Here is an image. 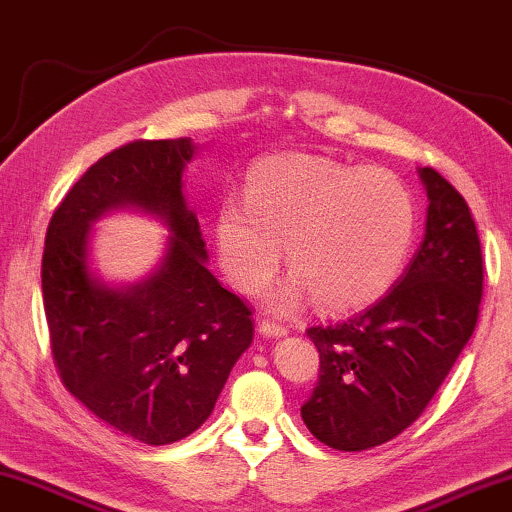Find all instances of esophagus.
Segmentation results:
<instances>
[{"label":"esophagus","instance_id":"esophagus-1","mask_svg":"<svg viewBox=\"0 0 512 512\" xmlns=\"http://www.w3.org/2000/svg\"><path fill=\"white\" fill-rule=\"evenodd\" d=\"M260 332H262V335H267V337H283V335H288V325L264 318L260 323Z\"/></svg>","mask_w":512,"mask_h":512}]
</instances>
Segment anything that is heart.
I'll return each mask as SVG.
<instances>
[{"label":"heart","mask_w":512,"mask_h":512,"mask_svg":"<svg viewBox=\"0 0 512 512\" xmlns=\"http://www.w3.org/2000/svg\"><path fill=\"white\" fill-rule=\"evenodd\" d=\"M414 234L417 203L398 175L311 154L260 161L245 180L243 203L222 201L215 217L217 255L234 288L260 292L285 245L295 276L276 292V304L292 306L313 292L332 311L384 295Z\"/></svg>","instance_id":"1"}]
</instances>
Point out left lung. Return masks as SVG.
I'll return each mask as SVG.
<instances>
[{
  "mask_svg": "<svg viewBox=\"0 0 512 512\" xmlns=\"http://www.w3.org/2000/svg\"><path fill=\"white\" fill-rule=\"evenodd\" d=\"M419 175L426 234L405 276L358 316L306 330L320 370L302 419L342 452L384 445L412 426L478 323L485 264L473 215L438 170Z\"/></svg>",
  "mask_w": 512,
  "mask_h": 512,
  "instance_id": "1",
  "label": "left lung"
}]
</instances>
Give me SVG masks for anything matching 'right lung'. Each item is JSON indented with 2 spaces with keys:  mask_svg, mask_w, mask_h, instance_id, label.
<instances>
[{
  "mask_svg": "<svg viewBox=\"0 0 512 512\" xmlns=\"http://www.w3.org/2000/svg\"><path fill=\"white\" fill-rule=\"evenodd\" d=\"M189 138L135 140L74 182L46 229L44 311L60 381L95 417L145 445H170L213 412L252 342V311L206 267L199 220L182 196ZM138 205L169 224L162 269L128 291L87 271V229Z\"/></svg>",
  "mask_w": 512,
  "mask_h": 512,
  "instance_id": "right-lung-1",
  "label": "right lung"
}]
</instances>
